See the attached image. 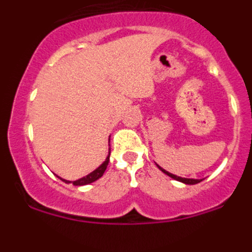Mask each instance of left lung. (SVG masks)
<instances>
[{
	"label": "left lung",
	"mask_w": 252,
	"mask_h": 252,
	"mask_svg": "<svg viewBox=\"0 0 252 252\" xmlns=\"http://www.w3.org/2000/svg\"><path fill=\"white\" fill-rule=\"evenodd\" d=\"M157 165H158V164H157ZM158 168H159L160 170L162 171V173H165L166 175H169V177H170V178H173V179L178 180V182H182V183H184V184H197V183H199V182H202V179H188V178L177 177V175L171 174V173H169V171H166V170H164V169H162V168H160L159 165H158Z\"/></svg>",
	"instance_id": "1"
}]
</instances>
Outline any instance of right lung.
<instances>
[{"mask_svg":"<svg viewBox=\"0 0 252 252\" xmlns=\"http://www.w3.org/2000/svg\"><path fill=\"white\" fill-rule=\"evenodd\" d=\"M110 153L111 151H108V157L106 158V160H104L103 162H102L101 165L98 166V168L95 169V170H93L91 174L86 175V177L81 178V179L78 180H74V182H69V180H65V179H60L63 180V182H65V183H72L73 186H86V184H90V183H93V182H95L97 179H99V178L103 175L104 170L107 169V165H108V161H110Z\"/></svg>","mask_w":252,"mask_h":252,"instance_id":"add662e5","label":"right lung"}]
</instances>
